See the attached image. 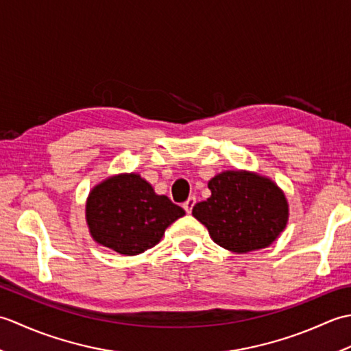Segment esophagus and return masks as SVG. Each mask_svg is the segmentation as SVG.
I'll list each match as a JSON object with an SVG mask.
<instances>
[{"instance_id":"1","label":"esophagus","mask_w":351,"mask_h":351,"mask_svg":"<svg viewBox=\"0 0 351 351\" xmlns=\"http://www.w3.org/2000/svg\"><path fill=\"white\" fill-rule=\"evenodd\" d=\"M195 204H196V197H193V196L189 197V199L184 202V210L190 214L191 210H193V206H195Z\"/></svg>"}]
</instances>
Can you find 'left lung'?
I'll use <instances>...</instances> for the list:
<instances>
[{"label":"left lung","instance_id":"1","mask_svg":"<svg viewBox=\"0 0 351 351\" xmlns=\"http://www.w3.org/2000/svg\"><path fill=\"white\" fill-rule=\"evenodd\" d=\"M211 196L193 206L220 247L249 253L271 245L288 225L289 205L278 184L249 170H225L208 182Z\"/></svg>","mask_w":351,"mask_h":351}]
</instances>
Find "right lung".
<instances>
[{"label":"right lung","mask_w":351,"mask_h":351,"mask_svg":"<svg viewBox=\"0 0 351 351\" xmlns=\"http://www.w3.org/2000/svg\"><path fill=\"white\" fill-rule=\"evenodd\" d=\"M185 214L138 173H119L96 184L87 196L86 221L93 240L125 256L161 241L166 229Z\"/></svg>","instance_id":"right-lung-1"}]
</instances>
